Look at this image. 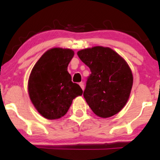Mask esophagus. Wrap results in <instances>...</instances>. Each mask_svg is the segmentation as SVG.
<instances>
[{"mask_svg": "<svg viewBox=\"0 0 160 160\" xmlns=\"http://www.w3.org/2000/svg\"><path fill=\"white\" fill-rule=\"evenodd\" d=\"M79 85H80V87H81V89L83 90L84 89V82H80V83H79Z\"/></svg>", "mask_w": 160, "mask_h": 160, "instance_id": "1", "label": "esophagus"}]
</instances>
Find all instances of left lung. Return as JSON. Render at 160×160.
<instances>
[{
	"mask_svg": "<svg viewBox=\"0 0 160 160\" xmlns=\"http://www.w3.org/2000/svg\"><path fill=\"white\" fill-rule=\"evenodd\" d=\"M78 56L91 71L83 96L92 111L102 118L120 112L132 86V74L128 64L108 47L82 49Z\"/></svg>",
	"mask_w": 160,
	"mask_h": 160,
	"instance_id": "8db88e82",
	"label": "left lung"
}]
</instances>
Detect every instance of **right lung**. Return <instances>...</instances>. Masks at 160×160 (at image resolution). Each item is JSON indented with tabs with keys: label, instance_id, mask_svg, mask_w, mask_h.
Wrapping results in <instances>:
<instances>
[{
	"label": "right lung",
	"instance_id": "obj_1",
	"mask_svg": "<svg viewBox=\"0 0 160 160\" xmlns=\"http://www.w3.org/2000/svg\"><path fill=\"white\" fill-rule=\"evenodd\" d=\"M74 55V51L69 49H49L40 57L31 72L29 96L45 118H61L69 110L73 99L82 94L80 86L71 81L68 71Z\"/></svg>",
	"mask_w": 160,
	"mask_h": 160
}]
</instances>
